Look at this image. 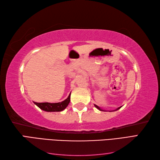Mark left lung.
Masks as SVG:
<instances>
[{
    "instance_id": "obj_1",
    "label": "left lung",
    "mask_w": 160,
    "mask_h": 160,
    "mask_svg": "<svg viewBox=\"0 0 160 160\" xmlns=\"http://www.w3.org/2000/svg\"><path fill=\"white\" fill-rule=\"evenodd\" d=\"M95 107H96V108H98V109H99L100 111H104V110H102V109H101V108H100L99 107H98V106H97V105H96V104H95ZM121 108V107H119V108H118V109H116V110H118V109H119V108ZM116 110H115V111H116Z\"/></svg>"
}]
</instances>
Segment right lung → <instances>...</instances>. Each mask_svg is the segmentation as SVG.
<instances>
[{
    "mask_svg": "<svg viewBox=\"0 0 160 160\" xmlns=\"http://www.w3.org/2000/svg\"><path fill=\"white\" fill-rule=\"evenodd\" d=\"M70 95L65 100L61 102L58 103H49V102H34L40 109L48 112H55V111H61L65 108L69 103L70 102Z\"/></svg>",
    "mask_w": 160,
    "mask_h": 160,
    "instance_id": "right-lung-1",
    "label": "right lung"
}]
</instances>
